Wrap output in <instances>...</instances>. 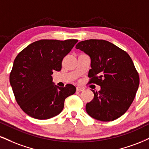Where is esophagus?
I'll use <instances>...</instances> for the list:
<instances>
[{"label": "esophagus", "instance_id": "esophagus-1", "mask_svg": "<svg viewBox=\"0 0 149 149\" xmlns=\"http://www.w3.org/2000/svg\"><path fill=\"white\" fill-rule=\"evenodd\" d=\"M76 90L78 91V92H82V91L84 90V88H83V87H76Z\"/></svg>", "mask_w": 149, "mask_h": 149}]
</instances>
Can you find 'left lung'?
I'll return each mask as SVG.
<instances>
[{
	"label": "left lung",
	"instance_id": "1",
	"mask_svg": "<svg viewBox=\"0 0 149 149\" xmlns=\"http://www.w3.org/2000/svg\"><path fill=\"white\" fill-rule=\"evenodd\" d=\"M77 49L91 57L89 82L101 86L86 105L89 116L102 121H114L130 107L139 84V73L126 51L103 39L82 41Z\"/></svg>",
	"mask_w": 149,
	"mask_h": 149
}]
</instances>
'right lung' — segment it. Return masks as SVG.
<instances>
[{"mask_svg": "<svg viewBox=\"0 0 149 149\" xmlns=\"http://www.w3.org/2000/svg\"><path fill=\"white\" fill-rule=\"evenodd\" d=\"M78 42L41 39L22 50L14 61L10 82L17 103L25 113L37 119L57 116L64 101L76 92L75 86L53 85L51 75L62 69L63 58Z\"/></svg>", "mask_w": 149, "mask_h": 149, "instance_id": "obj_1", "label": "right lung"}]
</instances>
